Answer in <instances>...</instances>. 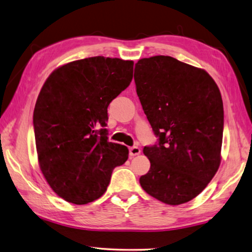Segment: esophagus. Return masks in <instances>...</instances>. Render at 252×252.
Here are the masks:
<instances>
[{"instance_id": "34e87169", "label": "esophagus", "mask_w": 252, "mask_h": 252, "mask_svg": "<svg viewBox=\"0 0 252 252\" xmlns=\"http://www.w3.org/2000/svg\"><path fill=\"white\" fill-rule=\"evenodd\" d=\"M129 152L130 157H136V155H139L141 153V149L138 148V146H131L129 149Z\"/></svg>"}]
</instances>
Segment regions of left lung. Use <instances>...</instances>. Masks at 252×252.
I'll return each instance as SVG.
<instances>
[{"label": "left lung", "instance_id": "8db88e82", "mask_svg": "<svg viewBox=\"0 0 252 252\" xmlns=\"http://www.w3.org/2000/svg\"><path fill=\"white\" fill-rule=\"evenodd\" d=\"M136 94L158 141L144 146L146 193L168 205L195 198L220 164L223 106L207 72L170 56L135 63Z\"/></svg>", "mask_w": 252, "mask_h": 252}]
</instances>
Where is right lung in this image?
Masks as SVG:
<instances>
[{
    "instance_id": "add662e5",
    "label": "right lung",
    "mask_w": 252,
    "mask_h": 252,
    "mask_svg": "<svg viewBox=\"0 0 252 252\" xmlns=\"http://www.w3.org/2000/svg\"><path fill=\"white\" fill-rule=\"evenodd\" d=\"M133 78V62L103 56L66 63L52 72L33 116L38 162L53 190L85 205L107 190L113 168L129 157L108 141V106Z\"/></svg>"
}]
</instances>
